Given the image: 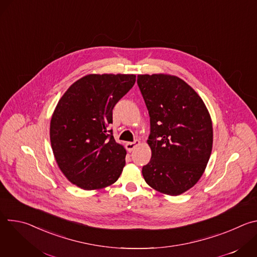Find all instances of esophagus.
<instances>
[{
	"label": "esophagus",
	"mask_w": 257,
	"mask_h": 257,
	"mask_svg": "<svg viewBox=\"0 0 257 257\" xmlns=\"http://www.w3.org/2000/svg\"><path fill=\"white\" fill-rule=\"evenodd\" d=\"M140 144V141L139 140H134L133 142H127L126 143V149L128 152H132L136 146H138Z\"/></svg>",
	"instance_id": "1"
}]
</instances>
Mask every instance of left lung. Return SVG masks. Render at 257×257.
<instances>
[{
	"mask_svg": "<svg viewBox=\"0 0 257 257\" xmlns=\"http://www.w3.org/2000/svg\"><path fill=\"white\" fill-rule=\"evenodd\" d=\"M151 121L152 159L142 175L154 189L179 195L202 176L212 149V124L200 96L185 81L166 74L138 75Z\"/></svg>",
	"mask_w": 257,
	"mask_h": 257,
	"instance_id": "obj_1",
	"label": "left lung"
}]
</instances>
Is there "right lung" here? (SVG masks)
<instances>
[{
  "mask_svg": "<svg viewBox=\"0 0 257 257\" xmlns=\"http://www.w3.org/2000/svg\"><path fill=\"white\" fill-rule=\"evenodd\" d=\"M135 80L132 74L86 75L59 100L51 120V144L60 170L73 184L93 190L120 177L126 151L108 125L114 106Z\"/></svg>",
  "mask_w": 257,
  "mask_h": 257,
  "instance_id": "add662e5",
  "label": "right lung"
}]
</instances>
